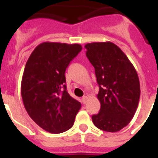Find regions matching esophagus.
I'll list each match as a JSON object with an SVG mask.
<instances>
[{"instance_id": "1", "label": "esophagus", "mask_w": 158, "mask_h": 158, "mask_svg": "<svg viewBox=\"0 0 158 158\" xmlns=\"http://www.w3.org/2000/svg\"><path fill=\"white\" fill-rule=\"evenodd\" d=\"M87 100H88L87 96H83V97H82V99H81L82 103H83V104H86V102H87Z\"/></svg>"}]
</instances>
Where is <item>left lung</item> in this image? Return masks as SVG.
Segmentation results:
<instances>
[{
    "label": "left lung",
    "instance_id": "8db88e82",
    "mask_svg": "<svg viewBox=\"0 0 158 158\" xmlns=\"http://www.w3.org/2000/svg\"><path fill=\"white\" fill-rule=\"evenodd\" d=\"M86 56L95 68L99 85L98 114L92 119L102 131L116 132L128 125L140 98L138 73L127 55L111 42L88 43Z\"/></svg>",
    "mask_w": 158,
    "mask_h": 158
}]
</instances>
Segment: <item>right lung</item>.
Instances as JSON below:
<instances>
[{"label": "right lung", "mask_w": 158, "mask_h": 158, "mask_svg": "<svg viewBox=\"0 0 158 158\" xmlns=\"http://www.w3.org/2000/svg\"><path fill=\"white\" fill-rule=\"evenodd\" d=\"M81 50L80 44L45 42L35 48L25 65L23 105L32 120L50 133L70 129L81 107L65 85V69Z\"/></svg>", "instance_id": "right-lung-1"}]
</instances>
